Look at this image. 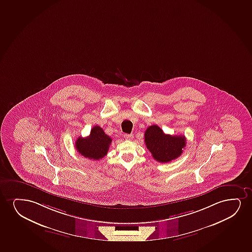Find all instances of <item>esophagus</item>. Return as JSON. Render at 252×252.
<instances>
[{
  "label": "esophagus",
  "mask_w": 252,
  "mask_h": 252,
  "mask_svg": "<svg viewBox=\"0 0 252 252\" xmlns=\"http://www.w3.org/2000/svg\"><path fill=\"white\" fill-rule=\"evenodd\" d=\"M124 137L126 139H128V140H131L132 138H133V134H124Z\"/></svg>",
  "instance_id": "obj_1"
}]
</instances>
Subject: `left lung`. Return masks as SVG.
<instances>
[{"label": "left lung", "mask_w": 252, "mask_h": 252, "mask_svg": "<svg viewBox=\"0 0 252 252\" xmlns=\"http://www.w3.org/2000/svg\"><path fill=\"white\" fill-rule=\"evenodd\" d=\"M144 142L154 159L162 163H167L180 157L187 144L185 136L165 134L157 125L146 129Z\"/></svg>", "instance_id": "8db88e82"}]
</instances>
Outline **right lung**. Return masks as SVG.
<instances>
[{"instance_id": "add662e5", "label": "right lung", "mask_w": 252, "mask_h": 252, "mask_svg": "<svg viewBox=\"0 0 252 252\" xmlns=\"http://www.w3.org/2000/svg\"><path fill=\"white\" fill-rule=\"evenodd\" d=\"M112 143L111 137L98 126L92 128L88 137H79L75 142L77 151L85 158L99 160L108 154Z\"/></svg>"}]
</instances>
